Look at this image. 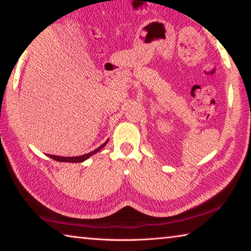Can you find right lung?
Masks as SVG:
<instances>
[{
	"label": "right lung",
	"instance_id": "1",
	"mask_svg": "<svg viewBox=\"0 0 251 251\" xmlns=\"http://www.w3.org/2000/svg\"><path fill=\"white\" fill-rule=\"evenodd\" d=\"M108 141H106L103 145H100L99 148H96L95 151H93L91 152H88V154H85L82 156H75V157H63V156H55V155H49V157L50 158L54 159V160H57V161H66V163H82V161L86 160L87 158H90L91 156H93L96 152H99L101 148H103L106 144H107Z\"/></svg>",
	"mask_w": 251,
	"mask_h": 251
}]
</instances>
